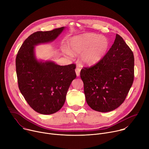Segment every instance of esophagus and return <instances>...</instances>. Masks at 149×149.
I'll use <instances>...</instances> for the list:
<instances>
[{"mask_svg": "<svg viewBox=\"0 0 149 149\" xmlns=\"http://www.w3.org/2000/svg\"><path fill=\"white\" fill-rule=\"evenodd\" d=\"M80 71H81V69L79 68H78V67H77L76 69H75V72H76V74H77V77L79 76Z\"/></svg>", "mask_w": 149, "mask_h": 149, "instance_id": "1", "label": "esophagus"}]
</instances>
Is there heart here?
<instances>
[{
    "mask_svg": "<svg viewBox=\"0 0 149 149\" xmlns=\"http://www.w3.org/2000/svg\"><path fill=\"white\" fill-rule=\"evenodd\" d=\"M68 46L70 51L65 49V54L70 57L74 54H81V59L87 65H93L99 62L108 48L107 39L95 33L77 35L70 39Z\"/></svg>",
    "mask_w": 149,
    "mask_h": 149,
    "instance_id": "1",
    "label": "heart"
}]
</instances>
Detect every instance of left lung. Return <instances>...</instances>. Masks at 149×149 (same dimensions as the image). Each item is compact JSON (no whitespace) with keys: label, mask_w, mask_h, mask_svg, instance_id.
I'll return each mask as SVG.
<instances>
[{"label":"left lung","mask_w":149,"mask_h":149,"mask_svg":"<svg viewBox=\"0 0 149 149\" xmlns=\"http://www.w3.org/2000/svg\"><path fill=\"white\" fill-rule=\"evenodd\" d=\"M133 53L116 34L113 45L95 65L84 67L80 77L88 105L94 110L113 111L124 102L134 80Z\"/></svg>","instance_id":"8db88e82"}]
</instances>
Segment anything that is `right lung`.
I'll return each instance as SVG.
<instances>
[{"mask_svg":"<svg viewBox=\"0 0 149 149\" xmlns=\"http://www.w3.org/2000/svg\"><path fill=\"white\" fill-rule=\"evenodd\" d=\"M65 27L38 31L22 44L16 58L19 90L30 107L42 114H52L63 105L66 95L77 75L75 65L61 66L52 61L38 60L35 47L55 40Z\"/></svg>","mask_w":149,"mask_h":149,"instance_id":"add662e5","label":"right lung"}]
</instances>
